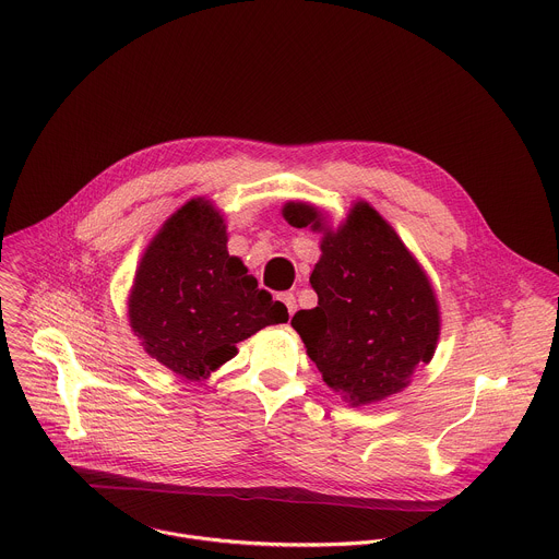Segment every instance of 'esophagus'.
Returning <instances> with one entry per match:
<instances>
[{
    "label": "esophagus",
    "mask_w": 559,
    "mask_h": 559,
    "mask_svg": "<svg viewBox=\"0 0 559 559\" xmlns=\"http://www.w3.org/2000/svg\"><path fill=\"white\" fill-rule=\"evenodd\" d=\"M281 300H283V305L287 307V313L294 316V313H296V296L289 294V292H285V294H281Z\"/></svg>",
    "instance_id": "obj_1"
}]
</instances>
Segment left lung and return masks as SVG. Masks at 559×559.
Instances as JSON below:
<instances>
[{
    "label": "left lung",
    "mask_w": 559,
    "mask_h": 559,
    "mask_svg": "<svg viewBox=\"0 0 559 559\" xmlns=\"http://www.w3.org/2000/svg\"><path fill=\"white\" fill-rule=\"evenodd\" d=\"M283 217L322 233L309 278L318 307L300 309L292 326L324 383L353 407L403 392L440 340V305L425 267L366 200L337 228L300 200L287 202Z\"/></svg>",
    "instance_id": "1"
}]
</instances>
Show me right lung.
<instances>
[{
  "label": "right lung",
  "instance_id": "obj_1",
  "mask_svg": "<svg viewBox=\"0 0 559 559\" xmlns=\"http://www.w3.org/2000/svg\"><path fill=\"white\" fill-rule=\"evenodd\" d=\"M226 243L224 215L211 200L191 198L147 243L128 294L143 350L187 381L211 377L239 342L289 320Z\"/></svg>",
  "mask_w": 559,
  "mask_h": 559
}]
</instances>
